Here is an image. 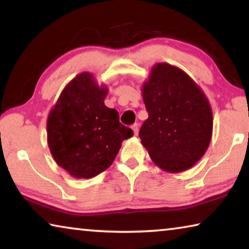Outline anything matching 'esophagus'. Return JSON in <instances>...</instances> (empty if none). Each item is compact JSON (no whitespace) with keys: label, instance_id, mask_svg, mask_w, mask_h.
Instances as JSON below:
<instances>
[{"label":"esophagus","instance_id":"esophagus-1","mask_svg":"<svg viewBox=\"0 0 249 249\" xmlns=\"http://www.w3.org/2000/svg\"><path fill=\"white\" fill-rule=\"evenodd\" d=\"M132 128H133V132H134V134L136 135V136H137V135H138V132H140V125H138V124H134Z\"/></svg>","mask_w":249,"mask_h":249}]
</instances>
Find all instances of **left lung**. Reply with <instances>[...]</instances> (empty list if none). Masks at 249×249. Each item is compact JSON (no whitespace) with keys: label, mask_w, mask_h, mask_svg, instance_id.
<instances>
[{"label":"left lung","mask_w":249,"mask_h":249,"mask_svg":"<svg viewBox=\"0 0 249 249\" xmlns=\"http://www.w3.org/2000/svg\"><path fill=\"white\" fill-rule=\"evenodd\" d=\"M142 91L148 119L140 137L151 160L172 174L190 169L212 138V108L204 92L183 70L166 62L154 65Z\"/></svg>","instance_id":"left-lung-1"}]
</instances>
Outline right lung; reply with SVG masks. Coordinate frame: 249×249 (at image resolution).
Returning a JSON list of instances; mask_svg holds the SVG:
<instances>
[{
    "label": "right lung",
    "instance_id": "add662e5",
    "mask_svg": "<svg viewBox=\"0 0 249 249\" xmlns=\"http://www.w3.org/2000/svg\"><path fill=\"white\" fill-rule=\"evenodd\" d=\"M107 87L90 72L67 84L47 119V142L58 166L77 179H89L114 161L122 142L133 130L120 123L119 112L104 104Z\"/></svg>",
    "mask_w": 249,
    "mask_h": 249
}]
</instances>
